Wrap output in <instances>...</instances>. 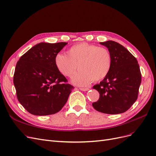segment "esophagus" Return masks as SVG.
<instances>
[{"instance_id": "1", "label": "esophagus", "mask_w": 156, "mask_h": 156, "mask_svg": "<svg viewBox=\"0 0 156 156\" xmlns=\"http://www.w3.org/2000/svg\"><path fill=\"white\" fill-rule=\"evenodd\" d=\"M79 90L81 91H88L89 88H79Z\"/></svg>"}]
</instances>
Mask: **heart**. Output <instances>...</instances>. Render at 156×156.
Masks as SVG:
<instances>
[{
	"label": "heart",
	"mask_w": 156,
	"mask_h": 156,
	"mask_svg": "<svg viewBox=\"0 0 156 156\" xmlns=\"http://www.w3.org/2000/svg\"><path fill=\"white\" fill-rule=\"evenodd\" d=\"M55 64L58 72L69 77L76 71L72 82L78 86H87L93 81H100L109 73L112 67V56L107 48L85 42L74 45L66 55L56 54Z\"/></svg>",
	"instance_id": "heart-1"
}]
</instances>
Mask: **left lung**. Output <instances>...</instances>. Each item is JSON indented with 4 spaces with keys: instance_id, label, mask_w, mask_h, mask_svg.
Returning a JSON list of instances; mask_svg holds the SVG:
<instances>
[{
    "instance_id": "obj_1",
    "label": "left lung",
    "mask_w": 156,
    "mask_h": 156,
    "mask_svg": "<svg viewBox=\"0 0 156 156\" xmlns=\"http://www.w3.org/2000/svg\"><path fill=\"white\" fill-rule=\"evenodd\" d=\"M100 44L111 53L112 67L107 76L93 87L100 93V98L92 106L105 114H120L128 110L138 98L141 83L139 65L135 56L117 42Z\"/></svg>"
}]
</instances>
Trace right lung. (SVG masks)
I'll return each instance as SVG.
<instances>
[{"label":"right lung","instance_id":"right-lung-1","mask_svg":"<svg viewBox=\"0 0 156 156\" xmlns=\"http://www.w3.org/2000/svg\"><path fill=\"white\" fill-rule=\"evenodd\" d=\"M66 42H41L21 56L13 75L18 101L30 114L45 116L60 111L74 87L56 69L55 57Z\"/></svg>","mask_w":156,"mask_h":156}]
</instances>
